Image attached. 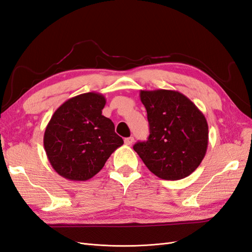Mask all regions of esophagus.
I'll use <instances>...</instances> for the list:
<instances>
[{
    "instance_id": "1",
    "label": "esophagus",
    "mask_w": 252,
    "mask_h": 252,
    "mask_svg": "<svg viewBox=\"0 0 252 252\" xmlns=\"http://www.w3.org/2000/svg\"><path fill=\"white\" fill-rule=\"evenodd\" d=\"M124 142H125L126 145H128V146H130V145H132V143L134 142L133 136H129V138H126V139L124 140Z\"/></svg>"
}]
</instances>
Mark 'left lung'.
<instances>
[{
    "instance_id": "8db88e82",
    "label": "left lung",
    "mask_w": 252,
    "mask_h": 252,
    "mask_svg": "<svg viewBox=\"0 0 252 252\" xmlns=\"http://www.w3.org/2000/svg\"><path fill=\"white\" fill-rule=\"evenodd\" d=\"M150 134L133 149L147 168L163 180L191 174L206 155L208 124L202 111L175 90H141Z\"/></svg>"
}]
</instances>
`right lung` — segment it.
I'll use <instances>...</instances> for the list:
<instances>
[{"instance_id": "add662e5", "label": "right lung", "mask_w": 252, "mask_h": 252, "mask_svg": "<svg viewBox=\"0 0 252 252\" xmlns=\"http://www.w3.org/2000/svg\"><path fill=\"white\" fill-rule=\"evenodd\" d=\"M106 98L87 93L64 102L52 114L44 133V148L58 174L87 181L100 171L112 152L124 144L114 124L104 117Z\"/></svg>"}]
</instances>
